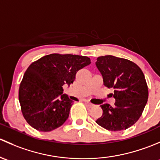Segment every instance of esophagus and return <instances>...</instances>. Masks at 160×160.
Returning a JSON list of instances; mask_svg holds the SVG:
<instances>
[{"instance_id": "obj_1", "label": "esophagus", "mask_w": 160, "mask_h": 160, "mask_svg": "<svg viewBox=\"0 0 160 160\" xmlns=\"http://www.w3.org/2000/svg\"><path fill=\"white\" fill-rule=\"evenodd\" d=\"M85 102H86L87 104L88 105V106H89V107H93L94 106V105L92 104L91 102H89V101H85Z\"/></svg>"}]
</instances>
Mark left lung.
<instances>
[{"label":"left lung","mask_w":160,"mask_h":160,"mask_svg":"<svg viewBox=\"0 0 160 160\" xmlns=\"http://www.w3.org/2000/svg\"><path fill=\"white\" fill-rule=\"evenodd\" d=\"M103 84L114 88L115 106L100 105L102 116L97 124L109 131H121L134 125L147 103L148 87L142 72L131 61L112 55L101 56L95 62Z\"/></svg>","instance_id":"left-lung-1"}]
</instances>
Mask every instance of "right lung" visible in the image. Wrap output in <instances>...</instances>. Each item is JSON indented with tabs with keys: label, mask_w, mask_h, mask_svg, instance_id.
<instances>
[{
	"label": "right lung",
	"mask_w": 160,
	"mask_h": 160,
	"mask_svg": "<svg viewBox=\"0 0 160 160\" xmlns=\"http://www.w3.org/2000/svg\"><path fill=\"white\" fill-rule=\"evenodd\" d=\"M91 64L86 56L52 54L33 62L19 88V102L24 118L41 132L60 127L68 119L73 101L63 94L77 72Z\"/></svg>",
	"instance_id": "obj_1"
}]
</instances>
